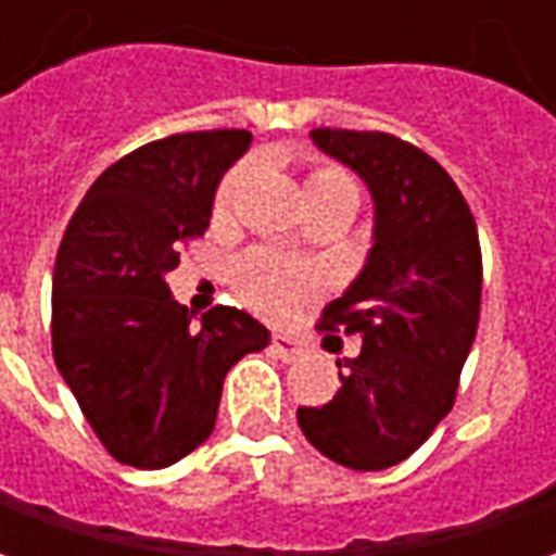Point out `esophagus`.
<instances>
[{
  "label": "esophagus",
  "mask_w": 556,
  "mask_h": 556,
  "mask_svg": "<svg viewBox=\"0 0 556 556\" xmlns=\"http://www.w3.org/2000/svg\"><path fill=\"white\" fill-rule=\"evenodd\" d=\"M270 349L277 354L279 361H301L303 354H306V342L298 337H289V333H277V337L270 339Z\"/></svg>",
  "instance_id": "esophagus-1"
}]
</instances>
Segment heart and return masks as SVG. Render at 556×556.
<instances>
[{
  "label": "heart",
  "instance_id": "heart-1",
  "mask_svg": "<svg viewBox=\"0 0 556 556\" xmlns=\"http://www.w3.org/2000/svg\"><path fill=\"white\" fill-rule=\"evenodd\" d=\"M247 172H250V166L238 163L217 184V193H214V217L217 219L229 217L231 205L241 193L243 181H247ZM327 195L357 199V184L342 166L321 160V163H313L309 172H306V199L318 202V199H327ZM235 286H238V294L250 309H255L258 315H267V318H286L309 294L318 291L321 274L309 262H298V258L279 255L274 250H253L238 262Z\"/></svg>",
  "mask_w": 556,
  "mask_h": 556
}]
</instances>
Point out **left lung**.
Returning <instances> with one entry per match:
<instances>
[{
    "label": "left lung",
    "instance_id": "8db88e82",
    "mask_svg": "<svg viewBox=\"0 0 556 556\" xmlns=\"http://www.w3.org/2000/svg\"><path fill=\"white\" fill-rule=\"evenodd\" d=\"M313 139L369 184L375 247L318 321L357 333L361 354L337 361V396L298 408V422L337 465L384 470L417 453L455 405L482 298L477 219L450 172L405 139L342 127H315Z\"/></svg>",
    "mask_w": 556,
    "mask_h": 556
}]
</instances>
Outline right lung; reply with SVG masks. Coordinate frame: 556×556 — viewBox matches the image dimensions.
I'll use <instances>...</instances> for the list:
<instances>
[{
  "label": "right lung",
  "instance_id": "right-lung-1",
  "mask_svg": "<svg viewBox=\"0 0 556 556\" xmlns=\"http://www.w3.org/2000/svg\"><path fill=\"white\" fill-rule=\"evenodd\" d=\"M250 130L172 134L115 160L67 223L53 270V357L115 462L157 470L214 431L223 378L270 342L265 325L214 306L193 327L166 274L211 223L223 172Z\"/></svg>",
  "mask_w": 556,
  "mask_h": 556
}]
</instances>
